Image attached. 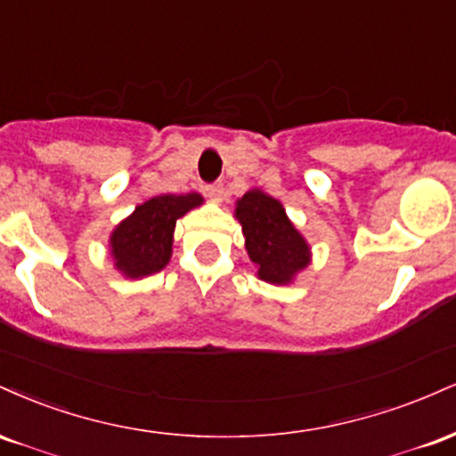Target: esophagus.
Returning a JSON list of instances; mask_svg holds the SVG:
<instances>
[{"mask_svg": "<svg viewBox=\"0 0 456 456\" xmlns=\"http://www.w3.org/2000/svg\"><path fill=\"white\" fill-rule=\"evenodd\" d=\"M206 192L214 203H221L223 197H224V184H223V182H214V184L206 188Z\"/></svg>", "mask_w": 456, "mask_h": 456, "instance_id": "1", "label": "esophagus"}]
</instances>
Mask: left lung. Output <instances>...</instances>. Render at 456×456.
Returning <instances> with one entry per match:
<instances>
[{"label": "left lung", "instance_id": "obj_1", "mask_svg": "<svg viewBox=\"0 0 456 456\" xmlns=\"http://www.w3.org/2000/svg\"><path fill=\"white\" fill-rule=\"evenodd\" d=\"M235 216L242 224L246 250L257 264L259 279L285 285L308 265V246L276 199L250 191L238 201Z\"/></svg>", "mask_w": 456, "mask_h": 456}]
</instances>
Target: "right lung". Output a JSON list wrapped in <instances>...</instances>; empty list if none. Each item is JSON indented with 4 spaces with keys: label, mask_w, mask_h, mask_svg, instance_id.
<instances>
[{
    "label": "right lung",
    "mask_w": 456,
    "mask_h": 456,
    "mask_svg": "<svg viewBox=\"0 0 456 456\" xmlns=\"http://www.w3.org/2000/svg\"><path fill=\"white\" fill-rule=\"evenodd\" d=\"M201 195H159L139 206L111 235L115 268L130 279H141L162 270L171 257V235L175 221L201 206Z\"/></svg>",
    "instance_id": "right-lung-1"
}]
</instances>
